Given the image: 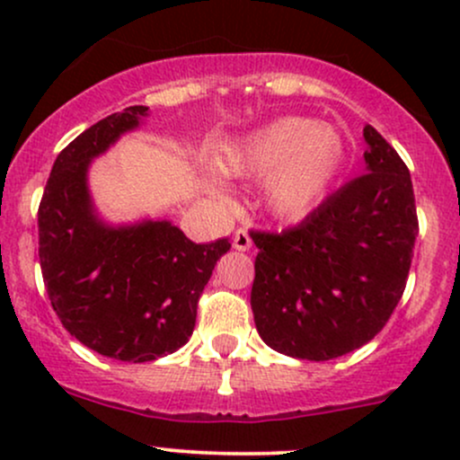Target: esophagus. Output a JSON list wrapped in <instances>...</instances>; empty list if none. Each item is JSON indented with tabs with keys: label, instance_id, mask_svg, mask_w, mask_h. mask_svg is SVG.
<instances>
[{
	"label": "esophagus",
	"instance_id": "esophagus-1",
	"mask_svg": "<svg viewBox=\"0 0 460 460\" xmlns=\"http://www.w3.org/2000/svg\"><path fill=\"white\" fill-rule=\"evenodd\" d=\"M251 246H252V240H251V235H248V231L246 229H237L234 234V248H235V251L244 252Z\"/></svg>",
	"mask_w": 460,
	"mask_h": 460
}]
</instances>
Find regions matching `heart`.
I'll use <instances>...</instances> for the list:
<instances>
[{"label":"heart","instance_id":"b5f03b06","mask_svg":"<svg viewBox=\"0 0 460 460\" xmlns=\"http://www.w3.org/2000/svg\"><path fill=\"white\" fill-rule=\"evenodd\" d=\"M346 140L331 125L307 116H279L231 140L216 155L225 177L261 179V203L277 220L307 218L326 199L346 166ZM212 194L223 197L218 181Z\"/></svg>","mask_w":460,"mask_h":460}]
</instances>
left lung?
<instances>
[{"label": "left lung", "instance_id": "1", "mask_svg": "<svg viewBox=\"0 0 460 460\" xmlns=\"http://www.w3.org/2000/svg\"><path fill=\"white\" fill-rule=\"evenodd\" d=\"M366 175L331 194L298 226L252 234L260 248L251 307L272 350L329 361L357 350L400 303L417 226L409 168L372 125Z\"/></svg>", "mask_w": 460, "mask_h": 460}]
</instances>
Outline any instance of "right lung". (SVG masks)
Wrapping results in <instances>:
<instances>
[{
    "instance_id": "add662e5",
    "label": "right lung",
    "mask_w": 460,
    "mask_h": 460,
    "mask_svg": "<svg viewBox=\"0 0 460 460\" xmlns=\"http://www.w3.org/2000/svg\"><path fill=\"white\" fill-rule=\"evenodd\" d=\"M149 116L131 105L79 134L51 168L39 208V257L62 326L99 355L145 363L188 344L223 240L194 244L164 218L108 223L88 186L91 164Z\"/></svg>"
}]
</instances>
